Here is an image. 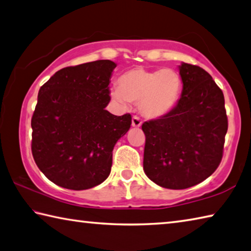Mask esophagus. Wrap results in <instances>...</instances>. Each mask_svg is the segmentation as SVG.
I'll return each instance as SVG.
<instances>
[{
	"label": "esophagus",
	"instance_id": "obj_1",
	"mask_svg": "<svg viewBox=\"0 0 251 251\" xmlns=\"http://www.w3.org/2000/svg\"><path fill=\"white\" fill-rule=\"evenodd\" d=\"M141 124H143V122H141L138 116H133V118H131V125L134 127H140Z\"/></svg>",
	"mask_w": 251,
	"mask_h": 251
}]
</instances>
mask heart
I'll use <instances>...</instances> for the list:
<instances>
[{"mask_svg":"<svg viewBox=\"0 0 251 251\" xmlns=\"http://www.w3.org/2000/svg\"><path fill=\"white\" fill-rule=\"evenodd\" d=\"M120 86L111 91L112 98L122 105L139 103L146 117L159 118L169 114L179 101L182 79L173 69L147 70L134 68L118 80Z\"/></svg>","mask_w":251,"mask_h":251,"instance_id":"heart-1","label":"heart"}]
</instances>
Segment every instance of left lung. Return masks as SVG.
<instances>
[{"instance_id":"8db88e82","label":"left lung","mask_w":251,"mask_h":251,"mask_svg":"<svg viewBox=\"0 0 251 251\" xmlns=\"http://www.w3.org/2000/svg\"><path fill=\"white\" fill-rule=\"evenodd\" d=\"M183 90L167 115L145 122L144 171L166 189L201 183L220 166L228 128L223 91L201 67H179Z\"/></svg>"}]
</instances>
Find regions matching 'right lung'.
<instances>
[{"mask_svg":"<svg viewBox=\"0 0 251 251\" xmlns=\"http://www.w3.org/2000/svg\"><path fill=\"white\" fill-rule=\"evenodd\" d=\"M115 67L111 60L67 67L40 88L31 117V152L54 184L86 190L110 176L114 146L131 125L130 114L105 110Z\"/></svg>","mask_w":251,"mask_h":251,"instance_id":"add662e5","label":"right lung"}]
</instances>
